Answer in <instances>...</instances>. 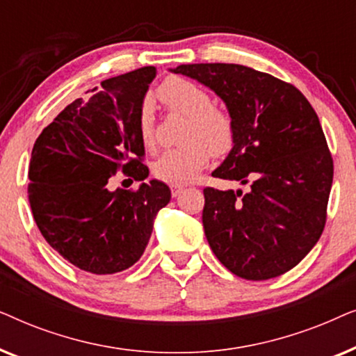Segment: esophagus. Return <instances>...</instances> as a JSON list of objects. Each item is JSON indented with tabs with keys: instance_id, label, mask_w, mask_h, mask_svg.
<instances>
[{
	"instance_id": "obj_1",
	"label": "esophagus",
	"mask_w": 356,
	"mask_h": 356,
	"mask_svg": "<svg viewBox=\"0 0 356 356\" xmlns=\"http://www.w3.org/2000/svg\"><path fill=\"white\" fill-rule=\"evenodd\" d=\"M172 196L173 197H177V196H179V194H181V191H183V186L181 184H172Z\"/></svg>"
}]
</instances>
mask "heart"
<instances>
[{"mask_svg": "<svg viewBox=\"0 0 356 356\" xmlns=\"http://www.w3.org/2000/svg\"><path fill=\"white\" fill-rule=\"evenodd\" d=\"M155 95L168 110L188 118L181 147L170 149L154 163V175L170 184L193 181L213 155L230 152L235 143V123L225 110L212 105V97L196 82L170 76L160 82ZM138 133L145 149L155 145L154 106L145 100L138 111Z\"/></svg>", "mask_w": 356, "mask_h": 356, "instance_id": "b5f03b06", "label": "heart"}]
</instances>
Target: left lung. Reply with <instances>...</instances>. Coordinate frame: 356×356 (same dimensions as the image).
Here are the masks:
<instances>
[{
  "instance_id": "8db88e82",
  "label": "left lung",
  "mask_w": 356,
  "mask_h": 356,
  "mask_svg": "<svg viewBox=\"0 0 356 356\" xmlns=\"http://www.w3.org/2000/svg\"><path fill=\"white\" fill-rule=\"evenodd\" d=\"M201 82L223 100L235 143L212 177L250 189H204L209 246L246 280L279 277L298 264L325 225L334 163L319 118L295 86L228 63L170 70Z\"/></svg>"
}]
</instances>
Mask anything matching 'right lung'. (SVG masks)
<instances>
[{"label":"right lung","mask_w":356,"mask_h":356,"mask_svg":"<svg viewBox=\"0 0 356 356\" xmlns=\"http://www.w3.org/2000/svg\"><path fill=\"white\" fill-rule=\"evenodd\" d=\"M155 74L145 66L102 81L33 144L27 189L33 220L58 254L90 274H115L138 262L157 212L172 197L159 179L134 191L106 188L118 170L139 181L149 177L138 111Z\"/></svg>","instance_id":"add662e5"}]
</instances>
